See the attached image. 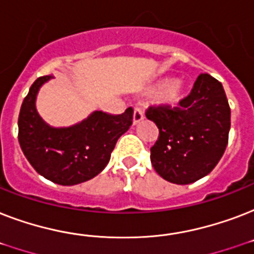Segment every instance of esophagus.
Wrapping results in <instances>:
<instances>
[{"mask_svg": "<svg viewBox=\"0 0 254 254\" xmlns=\"http://www.w3.org/2000/svg\"><path fill=\"white\" fill-rule=\"evenodd\" d=\"M143 117H145V115H143V111L139 107H135L134 108V113H133V124H138L141 123L143 120Z\"/></svg>", "mask_w": 254, "mask_h": 254, "instance_id": "1", "label": "esophagus"}]
</instances>
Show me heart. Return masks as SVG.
I'll return each instance as SVG.
<instances>
[{
	"mask_svg": "<svg viewBox=\"0 0 254 254\" xmlns=\"http://www.w3.org/2000/svg\"><path fill=\"white\" fill-rule=\"evenodd\" d=\"M155 88L162 89L159 95V101L170 107L178 105L186 92V87L182 80H162L159 81Z\"/></svg>",
	"mask_w": 254,
	"mask_h": 254,
	"instance_id": "1",
	"label": "heart"
}]
</instances>
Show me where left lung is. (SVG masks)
<instances>
[{
    "mask_svg": "<svg viewBox=\"0 0 254 254\" xmlns=\"http://www.w3.org/2000/svg\"><path fill=\"white\" fill-rule=\"evenodd\" d=\"M181 107H149L146 117L159 129L150 149L157 173L175 185H190L208 175L225 151L231 108L220 81L199 75Z\"/></svg>",
    "mask_w": 254,
    "mask_h": 254,
    "instance_id": "1",
    "label": "left lung"
}]
</instances>
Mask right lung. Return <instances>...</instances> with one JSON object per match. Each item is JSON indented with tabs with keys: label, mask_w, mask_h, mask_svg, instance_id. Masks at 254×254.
<instances>
[{
	"label": "right lung",
	"mask_w": 254,
	"mask_h": 254,
	"mask_svg": "<svg viewBox=\"0 0 254 254\" xmlns=\"http://www.w3.org/2000/svg\"><path fill=\"white\" fill-rule=\"evenodd\" d=\"M50 79L38 77L30 87L18 117V141L42 177L62 186L79 185L105 169L117 139L133 123V108L121 115L96 111L73 127H51L35 108L38 91Z\"/></svg>",
	"instance_id": "1"
}]
</instances>
